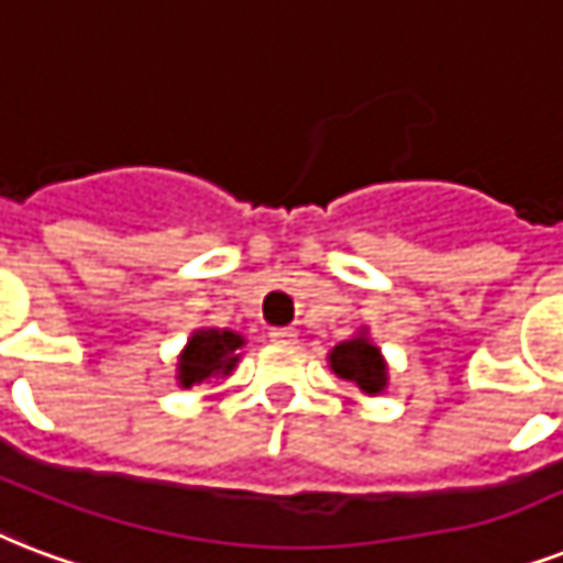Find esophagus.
Masks as SVG:
<instances>
[{"label": "esophagus", "instance_id": "esophagus-1", "mask_svg": "<svg viewBox=\"0 0 563 563\" xmlns=\"http://www.w3.org/2000/svg\"><path fill=\"white\" fill-rule=\"evenodd\" d=\"M296 329H290V325H276V329H269V341L278 343V346H294L296 343Z\"/></svg>", "mask_w": 563, "mask_h": 563}]
</instances>
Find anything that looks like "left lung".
I'll use <instances>...</instances> for the list:
<instances>
[{"mask_svg":"<svg viewBox=\"0 0 563 563\" xmlns=\"http://www.w3.org/2000/svg\"><path fill=\"white\" fill-rule=\"evenodd\" d=\"M329 364L338 376L358 385L369 396L382 394L387 387V364L382 358V350L367 341V334L338 343L329 352Z\"/></svg>","mask_w":563,"mask_h":563,"instance_id":"1","label":"left lung"}]
</instances>
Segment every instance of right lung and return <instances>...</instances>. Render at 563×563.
I'll list each match as a JSON object with an SVG mask.
<instances>
[{
	"label": "right lung",
	"instance_id": "1",
	"mask_svg": "<svg viewBox=\"0 0 563 563\" xmlns=\"http://www.w3.org/2000/svg\"><path fill=\"white\" fill-rule=\"evenodd\" d=\"M241 334L229 329H199L190 334L185 352L178 355V385L194 387L208 378L229 376L238 367Z\"/></svg>",
	"mask_w": 563,
	"mask_h": 563
}]
</instances>
